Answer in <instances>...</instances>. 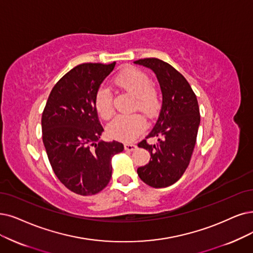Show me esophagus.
<instances>
[{
    "instance_id": "1",
    "label": "esophagus",
    "mask_w": 253,
    "mask_h": 253,
    "mask_svg": "<svg viewBox=\"0 0 253 253\" xmlns=\"http://www.w3.org/2000/svg\"><path fill=\"white\" fill-rule=\"evenodd\" d=\"M136 148H137V145H135V144H129V143L125 144V149L127 150V151H133Z\"/></svg>"
}]
</instances>
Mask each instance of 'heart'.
Returning <instances> with one entry per match:
<instances>
[{
	"mask_svg": "<svg viewBox=\"0 0 253 253\" xmlns=\"http://www.w3.org/2000/svg\"><path fill=\"white\" fill-rule=\"evenodd\" d=\"M114 84L123 91L134 96V109L151 116L160 108L159 90L151 84V80L142 70L129 66L121 70L114 79ZM95 108L99 116L109 119L114 113L113 96L106 87H100L95 94ZM145 126L140 115H119L108 126V133L115 139L130 142L142 132Z\"/></svg>",
	"mask_w": 253,
	"mask_h": 253,
	"instance_id": "1",
	"label": "heart"
}]
</instances>
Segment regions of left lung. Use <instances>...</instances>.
Masks as SVG:
<instances>
[{
  "instance_id": "8db88e82",
  "label": "left lung",
  "mask_w": 253,
  "mask_h": 253,
  "mask_svg": "<svg viewBox=\"0 0 253 253\" xmlns=\"http://www.w3.org/2000/svg\"><path fill=\"white\" fill-rule=\"evenodd\" d=\"M134 63L153 70L162 92L158 120L146 136L158 138V143L150 145L143 140L138 144L148 150L151 161L139 167L137 173L150 187L166 188L184 174L194 150L200 125L197 97L184 76L170 64L157 58Z\"/></svg>"
}]
</instances>
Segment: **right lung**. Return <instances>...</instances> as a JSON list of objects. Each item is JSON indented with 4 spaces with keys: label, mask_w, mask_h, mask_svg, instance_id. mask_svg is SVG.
<instances>
[{
    "label": "right lung",
    "mask_w": 253,
    "mask_h": 253,
    "mask_svg": "<svg viewBox=\"0 0 253 253\" xmlns=\"http://www.w3.org/2000/svg\"><path fill=\"white\" fill-rule=\"evenodd\" d=\"M112 64L84 63L74 67L50 91L42 118V140L56 176L70 191L93 195L112 176V158L124 150L117 141L100 140L104 128L95 94L112 73Z\"/></svg>",
    "instance_id": "1"
}]
</instances>
